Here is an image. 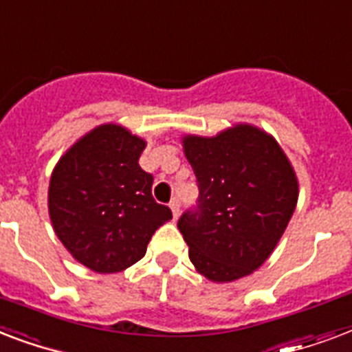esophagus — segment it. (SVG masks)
Instances as JSON below:
<instances>
[{"instance_id":"obj_1","label":"esophagus","mask_w":352,"mask_h":352,"mask_svg":"<svg viewBox=\"0 0 352 352\" xmlns=\"http://www.w3.org/2000/svg\"><path fill=\"white\" fill-rule=\"evenodd\" d=\"M168 206H170V209H173L174 219H178L179 206H182V204H179V198H178V196H174V198H173V200H170V204H168Z\"/></svg>"}]
</instances>
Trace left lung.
<instances>
[{"instance_id": "8db88e82", "label": "left lung", "mask_w": 352, "mask_h": 352, "mask_svg": "<svg viewBox=\"0 0 352 352\" xmlns=\"http://www.w3.org/2000/svg\"><path fill=\"white\" fill-rule=\"evenodd\" d=\"M198 201L178 220L189 258L207 279L250 275L274 252L298 204V178L272 135L236 124L214 138L185 135Z\"/></svg>"}]
</instances>
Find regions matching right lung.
Listing matches in <instances>:
<instances>
[{"label": "right lung", "instance_id": "obj_1", "mask_svg": "<svg viewBox=\"0 0 352 352\" xmlns=\"http://www.w3.org/2000/svg\"><path fill=\"white\" fill-rule=\"evenodd\" d=\"M146 143L119 124H100L60 157L49 182V217L65 250L99 274L145 257L154 231L173 219L152 198L139 167Z\"/></svg>", "mask_w": 352, "mask_h": 352}]
</instances>
